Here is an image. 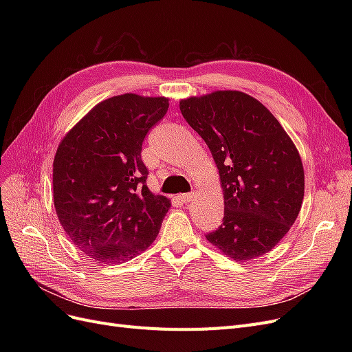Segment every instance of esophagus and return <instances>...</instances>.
<instances>
[{
    "label": "esophagus",
    "instance_id": "esophagus-1",
    "mask_svg": "<svg viewBox=\"0 0 352 352\" xmlns=\"http://www.w3.org/2000/svg\"><path fill=\"white\" fill-rule=\"evenodd\" d=\"M179 198L182 199L184 202H190V201L194 199V194H192V192H189V194H182V195H180Z\"/></svg>",
    "mask_w": 352,
    "mask_h": 352
}]
</instances>
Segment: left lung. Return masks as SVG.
<instances>
[{
  "mask_svg": "<svg viewBox=\"0 0 352 352\" xmlns=\"http://www.w3.org/2000/svg\"><path fill=\"white\" fill-rule=\"evenodd\" d=\"M214 158L225 217L207 241L236 261L272 251L304 199L300 153L278 119L241 91H216L179 104Z\"/></svg>",
  "mask_w": 352,
  "mask_h": 352,
  "instance_id": "1",
  "label": "left lung"
}]
</instances>
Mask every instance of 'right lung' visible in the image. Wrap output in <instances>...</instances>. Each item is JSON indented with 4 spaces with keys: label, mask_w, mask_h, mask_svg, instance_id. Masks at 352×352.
<instances>
[{
    "label": "right lung",
    "mask_w": 352,
    "mask_h": 352,
    "mask_svg": "<svg viewBox=\"0 0 352 352\" xmlns=\"http://www.w3.org/2000/svg\"><path fill=\"white\" fill-rule=\"evenodd\" d=\"M168 98L123 94L104 100L63 138L52 164L63 229L94 261L132 260L157 238L170 199L146 186L142 142Z\"/></svg>",
    "instance_id": "add662e5"
}]
</instances>
